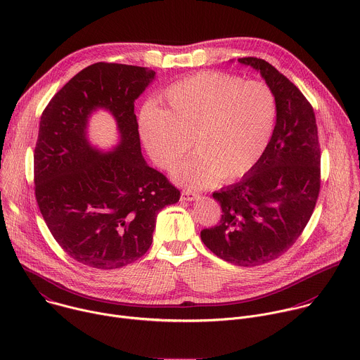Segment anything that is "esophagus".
<instances>
[{
	"label": "esophagus",
	"mask_w": 360,
	"mask_h": 360,
	"mask_svg": "<svg viewBox=\"0 0 360 360\" xmlns=\"http://www.w3.org/2000/svg\"><path fill=\"white\" fill-rule=\"evenodd\" d=\"M196 193L195 192H192V191H189V189H184L182 191V193H181V200H184V202H189V200H195L196 199Z\"/></svg>",
	"instance_id": "obj_1"
}]
</instances>
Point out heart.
<instances>
[{"instance_id":"obj_1","label":"heart","mask_w":360,"mask_h":360,"mask_svg":"<svg viewBox=\"0 0 360 360\" xmlns=\"http://www.w3.org/2000/svg\"><path fill=\"white\" fill-rule=\"evenodd\" d=\"M167 108L146 105L139 118L141 139L152 161L172 169L191 149L198 150L175 169L174 178L205 188L248 172L272 138L276 96L262 81L207 71L171 85Z\"/></svg>"}]
</instances>
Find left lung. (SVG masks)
I'll return each instance as SVG.
<instances>
[{
  "instance_id": "1",
  "label": "left lung",
  "mask_w": 360,
  "mask_h": 360,
  "mask_svg": "<svg viewBox=\"0 0 360 360\" xmlns=\"http://www.w3.org/2000/svg\"><path fill=\"white\" fill-rule=\"evenodd\" d=\"M238 63L258 71L275 92L276 124L259 161L239 182L214 192L222 218L200 239L229 264L258 266L283 255L309 222L321 189V148L314 108L297 86L265 60Z\"/></svg>"
}]
</instances>
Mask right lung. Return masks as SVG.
<instances>
[{
	"label": "right lung",
	"instance_id": "obj_1",
	"mask_svg": "<svg viewBox=\"0 0 360 360\" xmlns=\"http://www.w3.org/2000/svg\"><path fill=\"white\" fill-rule=\"evenodd\" d=\"M155 71L96 63L71 78L44 110L34 152L35 198L60 246L82 265L118 269L152 243L157 215L179 191L141 152L135 99ZM108 110L120 142L105 153L87 138L90 115Z\"/></svg>",
	"mask_w": 360,
	"mask_h": 360
}]
</instances>
